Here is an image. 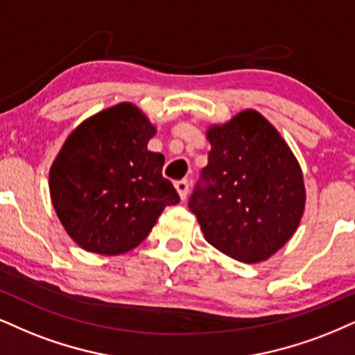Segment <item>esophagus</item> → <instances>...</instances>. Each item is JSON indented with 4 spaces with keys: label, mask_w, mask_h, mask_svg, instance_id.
Returning <instances> with one entry per match:
<instances>
[{
    "label": "esophagus",
    "mask_w": 355,
    "mask_h": 355,
    "mask_svg": "<svg viewBox=\"0 0 355 355\" xmlns=\"http://www.w3.org/2000/svg\"><path fill=\"white\" fill-rule=\"evenodd\" d=\"M176 191H178V194H179V198H181V200H184L186 199V196H187V191H189V182L186 181V179H182V181H178L176 182Z\"/></svg>",
    "instance_id": "34e87169"
}]
</instances>
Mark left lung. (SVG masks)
<instances>
[{
  "mask_svg": "<svg viewBox=\"0 0 355 355\" xmlns=\"http://www.w3.org/2000/svg\"><path fill=\"white\" fill-rule=\"evenodd\" d=\"M211 153L189 209L204 239L242 263H260L293 237L304 214L303 171L257 110L207 128Z\"/></svg>",
  "mask_w": 355,
  "mask_h": 355,
  "instance_id": "1",
  "label": "left lung"
}]
</instances>
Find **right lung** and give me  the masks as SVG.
<instances>
[{
  "instance_id": "obj_1",
  "label": "right lung",
  "mask_w": 355,
  "mask_h": 355,
  "mask_svg": "<svg viewBox=\"0 0 355 355\" xmlns=\"http://www.w3.org/2000/svg\"><path fill=\"white\" fill-rule=\"evenodd\" d=\"M156 126L137 105L121 102L82 121L49 171L54 211L87 252L121 255L148 237L179 196L163 178L164 156L148 151Z\"/></svg>"
}]
</instances>
